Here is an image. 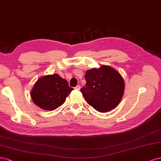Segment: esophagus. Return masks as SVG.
<instances>
[{
  "label": "esophagus",
  "instance_id": "obj_1",
  "mask_svg": "<svg viewBox=\"0 0 161 161\" xmlns=\"http://www.w3.org/2000/svg\"><path fill=\"white\" fill-rule=\"evenodd\" d=\"M75 89L77 90H80L81 89V87H80V86H77L75 87Z\"/></svg>",
  "mask_w": 161,
  "mask_h": 161
}]
</instances>
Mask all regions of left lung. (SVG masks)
Wrapping results in <instances>:
<instances>
[{
  "label": "left lung",
  "instance_id": "1",
  "mask_svg": "<svg viewBox=\"0 0 161 161\" xmlns=\"http://www.w3.org/2000/svg\"><path fill=\"white\" fill-rule=\"evenodd\" d=\"M86 87L81 89L88 104L100 112H107L120 102L124 92V81L118 71L108 65L86 72Z\"/></svg>",
  "mask_w": 161,
  "mask_h": 161
}]
</instances>
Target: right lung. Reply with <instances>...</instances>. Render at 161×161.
<instances>
[{"mask_svg": "<svg viewBox=\"0 0 161 161\" xmlns=\"http://www.w3.org/2000/svg\"><path fill=\"white\" fill-rule=\"evenodd\" d=\"M74 89L67 80L58 74L40 77L31 92V97L35 105L44 110L52 111L65 102Z\"/></svg>", "mask_w": 161, "mask_h": 161, "instance_id": "obj_1", "label": "right lung"}]
</instances>
